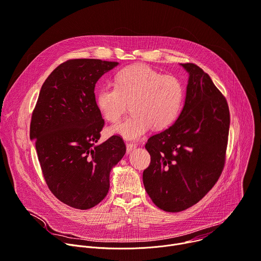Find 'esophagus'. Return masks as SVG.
I'll use <instances>...</instances> for the list:
<instances>
[{
  "mask_svg": "<svg viewBox=\"0 0 261 261\" xmlns=\"http://www.w3.org/2000/svg\"><path fill=\"white\" fill-rule=\"evenodd\" d=\"M136 148H137V145L130 144V143H126V152H127V153H129V152L133 151V150H135Z\"/></svg>",
  "mask_w": 261,
  "mask_h": 261,
  "instance_id": "obj_1",
  "label": "esophagus"
}]
</instances>
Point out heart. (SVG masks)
Returning a JSON list of instances; mask_svg holds the SVG:
<instances>
[{"instance_id": "b5f03b06", "label": "heart", "mask_w": 261, "mask_h": 261, "mask_svg": "<svg viewBox=\"0 0 261 261\" xmlns=\"http://www.w3.org/2000/svg\"><path fill=\"white\" fill-rule=\"evenodd\" d=\"M115 86H102L95 95L100 115L115 123L122 117L126 102H130L133 115L112 126L111 134L125 140L138 141L151 128L165 129L178 117L183 88L171 75H163L153 68L137 64L123 68L115 77Z\"/></svg>"}]
</instances>
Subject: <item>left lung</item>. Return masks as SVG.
<instances>
[{
  "label": "left lung",
  "mask_w": 261,
  "mask_h": 261,
  "mask_svg": "<svg viewBox=\"0 0 261 261\" xmlns=\"http://www.w3.org/2000/svg\"><path fill=\"white\" fill-rule=\"evenodd\" d=\"M181 66L189 74L184 107L174 124L148 139L151 163L143 173L152 201L173 213L198 202L218 181L230 123L227 101L210 76L194 64Z\"/></svg>",
  "instance_id": "obj_1"
}]
</instances>
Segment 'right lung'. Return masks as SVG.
<instances>
[{"instance_id":"right-lung-1","label":"right lung","mask_w":261,"mask_h":261,"mask_svg":"<svg viewBox=\"0 0 261 261\" xmlns=\"http://www.w3.org/2000/svg\"><path fill=\"white\" fill-rule=\"evenodd\" d=\"M118 65L70 60L43 83L33 111L30 138L50 191L79 210L96 205L110 188V172L126 148L119 136L96 145L105 121L96 107L97 80Z\"/></svg>"}]
</instances>
